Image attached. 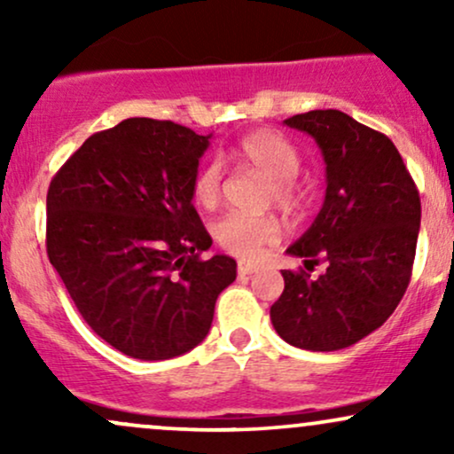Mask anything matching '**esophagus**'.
Segmentation results:
<instances>
[{
	"instance_id": "34e87169",
	"label": "esophagus",
	"mask_w": 454,
	"mask_h": 454,
	"mask_svg": "<svg viewBox=\"0 0 454 454\" xmlns=\"http://www.w3.org/2000/svg\"><path fill=\"white\" fill-rule=\"evenodd\" d=\"M237 270H239V275H252V273H256V264H249V262H239V267H237Z\"/></svg>"
}]
</instances>
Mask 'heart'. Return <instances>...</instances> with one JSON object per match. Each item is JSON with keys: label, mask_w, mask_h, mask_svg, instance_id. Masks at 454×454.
Wrapping results in <instances>:
<instances>
[{"label": "heart", "mask_w": 454, "mask_h": 454, "mask_svg": "<svg viewBox=\"0 0 454 454\" xmlns=\"http://www.w3.org/2000/svg\"><path fill=\"white\" fill-rule=\"evenodd\" d=\"M234 160L245 168L270 179L269 200L279 209L293 213L303 205L296 173L301 168L299 151L279 134L260 129L239 140L234 147ZM196 202L205 209H211L222 200L223 192V168L217 160L207 161L198 168L192 184ZM279 222L270 215H245V213H226L213 223V237L232 256L254 260L260 256L267 245L279 241Z\"/></svg>", "instance_id": "obj_1"}]
</instances>
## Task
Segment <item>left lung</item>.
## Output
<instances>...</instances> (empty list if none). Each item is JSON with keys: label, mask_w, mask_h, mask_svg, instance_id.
I'll return each instance as SVG.
<instances>
[{"label": "left lung", "mask_w": 454, "mask_h": 454, "mask_svg": "<svg viewBox=\"0 0 454 454\" xmlns=\"http://www.w3.org/2000/svg\"><path fill=\"white\" fill-rule=\"evenodd\" d=\"M316 140L326 164L320 213L286 252L305 267L326 260L311 279L281 270L284 293L270 307L275 331L290 346L333 352L361 341L397 309L420 231V196L393 140L341 111L286 119Z\"/></svg>", "instance_id": "1"}]
</instances>
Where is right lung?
<instances>
[{"mask_svg": "<svg viewBox=\"0 0 454 454\" xmlns=\"http://www.w3.org/2000/svg\"><path fill=\"white\" fill-rule=\"evenodd\" d=\"M209 137L132 117L93 134L46 194V254L78 314L114 350L166 361L207 337L237 262L202 260L211 237L192 205Z\"/></svg>", "mask_w": 454, "mask_h": 454, "instance_id": "right-lung-1", "label": "right lung"}]
</instances>
